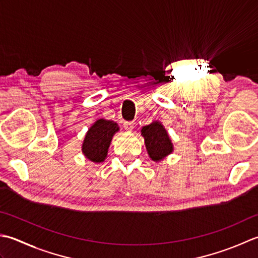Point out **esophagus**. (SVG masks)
<instances>
[{
	"label": "esophagus",
	"instance_id": "esophagus-1",
	"mask_svg": "<svg viewBox=\"0 0 258 258\" xmlns=\"http://www.w3.org/2000/svg\"><path fill=\"white\" fill-rule=\"evenodd\" d=\"M123 127L125 130H133L135 123L133 121H123Z\"/></svg>",
	"mask_w": 258,
	"mask_h": 258
}]
</instances>
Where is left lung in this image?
I'll return each mask as SVG.
<instances>
[{"label": "left lung", "instance_id": "8db88e82", "mask_svg": "<svg viewBox=\"0 0 258 258\" xmlns=\"http://www.w3.org/2000/svg\"><path fill=\"white\" fill-rule=\"evenodd\" d=\"M141 135L145 138L148 155L154 161H160L172 152L173 146L170 137L159 121H154L145 125L141 129Z\"/></svg>", "mask_w": 258, "mask_h": 258}]
</instances>
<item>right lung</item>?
<instances>
[{
    "label": "right lung",
    "mask_w": 258,
    "mask_h": 258,
    "mask_svg": "<svg viewBox=\"0 0 258 258\" xmlns=\"http://www.w3.org/2000/svg\"><path fill=\"white\" fill-rule=\"evenodd\" d=\"M119 130L117 122L111 120L99 119L94 122L85 137L82 152L93 162H102L107 158L108 149L113 135Z\"/></svg>",
    "instance_id": "right-lung-1"
}]
</instances>
